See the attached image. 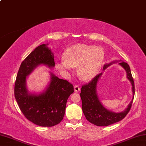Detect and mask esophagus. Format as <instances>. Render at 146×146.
<instances>
[{
	"mask_svg": "<svg viewBox=\"0 0 146 146\" xmlns=\"http://www.w3.org/2000/svg\"><path fill=\"white\" fill-rule=\"evenodd\" d=\"M74 90H75V92H78V91H80V87H79L78 86L76 85V86H74Z\"/></svg>",
	"mask_w": 146,
	"mask_h": 146,
	"instance_id": "34e87169",
	"label": "esophagus"
}]
</instances>
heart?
I'll return each mask as SVG.
<instances>
[{
    "label": "heart",
    "instance_id": "b5f03b06",
    "mask_svg": "<svg viewBox=\"0 0 146 146\" xmlns=\"http://www.w3.org/2000/svg\"><path fill=\"white\" fill-rule=\"evenodd\" d=\"M104 51L98 46L77 44L68 48L64 53V58L56 63V68L62 72L76 67L80 78L88 80L100 71L104 60Z\"/></svg>",
    "mask_w": 146,
    "mask_h": 146
}]
</instances>
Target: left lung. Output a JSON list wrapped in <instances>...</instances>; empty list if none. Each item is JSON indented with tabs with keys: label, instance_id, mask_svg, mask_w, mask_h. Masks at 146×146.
<instances>
[{
	"label": "left lung",
	"instance_id": "1",
	"mask_svg": "<svg viewBox=\"0 0 146 146\" xmlns=\"http://www.w3.org/2000/svg\"><path fill=\"white\" fill-rule=\"evenodd\" d=\"M115 62V61H113L110 64H105L103 70H105L108 66ZM118 64H120L126 71L127 78L132 85V92L133 94L132 100L123 111L120 113L113 112L105 108L100 102L97 93V86L98 81L102 73L98 74L90 82L83 85L81 88L80 95L82 100L84 114L89 122L97 126H108L109 125L119 122L127 115L131 108L135 91L134 80L131 72L129 66L126 62H122V60H119Z\"/></svg>",
	"mask_w": 146,
	"mask_h": 146
}]
</instances>
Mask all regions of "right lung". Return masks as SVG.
<instances>
[{
    "label": "right lung",
    "instance_id": "add662e5",
    "mask_svg": "<svg viewBox=\"0 0 146 146\" xmlns=\"http://www.w3.org/2000/svg\"><path fill=\"white\" fill-rule=\"evenodd\" d=\"M47 45L34 49L21 63L15 84V97L20 110L27 119L39 126L51 127L60 123L65 114L66 102L73 86L50 73L51 80L46 90L40 94L30 93L26 87V78L39 65L55 66L54 56Z\"/></svg>",
    "mask_w": 146,
    "mask_h": 146
}]
</instances>
